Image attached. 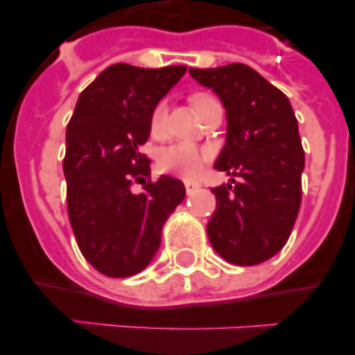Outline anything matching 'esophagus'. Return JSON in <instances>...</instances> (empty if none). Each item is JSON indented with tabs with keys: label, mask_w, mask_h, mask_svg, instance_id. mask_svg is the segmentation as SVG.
<instances>
[{
	"label": "esophagus",
	"mask_w": 355,
	"mask_h": 355,
	"mask_svg": "<svg viewBox=\"0 0 355 355\" xmlns=\"http://www.w3.org/2000/svg\"><path fill=\"white\" fill-rule=\"evenodd\" d=\"M184 188H187V193H193L199 190L200 184L197 181H184Z\"/></svg>",
	"instance_id": "34e87169"
}]
</instances>
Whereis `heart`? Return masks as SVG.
Segmentation results:
<instances>
[{
	"label": "heart",
	"mask_w": 355,
	"mask_h": 355,
	"mask_svg": "<svg viewBox=\"0 0 355 355\" xmlns=\"http://www.w3.org/2000/svg\"><path fill=\"white\" fill-rule=\"evenodd\" d=\"M209 99H211V96H208V94H196V96H192L190 103H192L193 110L199 112L200 106ZM165 128H167V105L158 103L150 112L149 131L153 137L158 139V137H163ZM209 158H211V155L205 147L190 142H175L159 150L156 163H158L159 171L165 172V174L178 175L183 180H193L200 174Z\"/></svg>",
	"instance_id": "1"
}]
</instances>
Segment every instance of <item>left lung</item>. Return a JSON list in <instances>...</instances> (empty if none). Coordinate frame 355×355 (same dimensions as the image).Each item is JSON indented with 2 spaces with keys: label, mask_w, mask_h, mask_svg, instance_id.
I'll use <instances>...</instances> for the list:
<instances>
[{
  "label": "left lung",
  "mask_w": 355,
  "mask_h": 355,
  "mask_svg": "<svg viewBox=\"0 0 355 355\" xmlns=\"http://www.w3.org/2000/svg\"><path fill=\"white\" fill-rule=\"evenodd\" d=\"M220 97L227 139L216 171L241 181L211 188L208 236L225 261L252 266L283 249L302 200L304 149L288 97L245 64L190 69Z\"/></svg>",
  "instance_id": "1"
}]
</instances>
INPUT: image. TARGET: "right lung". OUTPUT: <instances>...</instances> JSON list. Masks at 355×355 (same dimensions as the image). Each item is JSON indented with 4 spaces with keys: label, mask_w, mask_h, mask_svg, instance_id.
<instances>
[{
    "label": "right lung",
    "mask_w": 355,
    "mask_h": 355,
    "mask_svg": "<svg viewBox=\"0 0 355 355\" xmlns=\"http://www.w3.org/2000/svg\"><path fill=\"white\" fill-rule=\"evenodd\" d=\"M187 67H106L80 94L65 131L67 213L83 258L108 277L139 274L155 258L162 227L184 199V184L150 174L140 146L150 112ZM142 182V194L130 187Z\"/></svg>",
    "instance_id": "obj_1"
}]
</instances>
